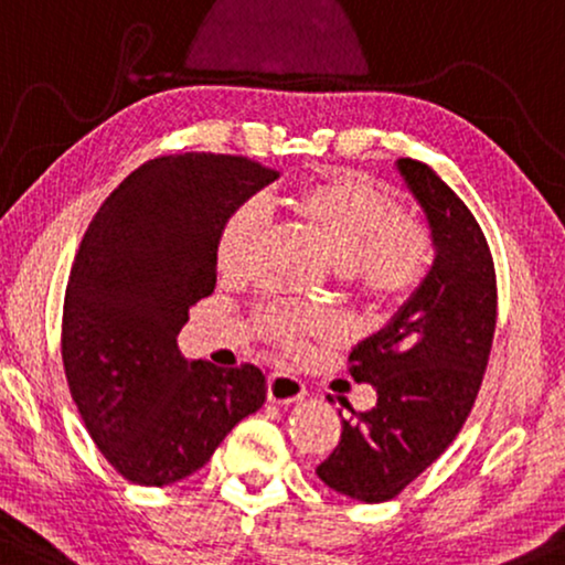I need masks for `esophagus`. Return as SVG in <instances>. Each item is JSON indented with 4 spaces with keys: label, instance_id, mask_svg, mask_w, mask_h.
Wrapping results in <instances>:
<instances>
[{
    "label": "esophagus",
    "instance_id": "esophagus-1",
    "mask_svg": "<svg viewBox=\"0 0 565 565\" xmlns=\"http://www.w3.org/2000/svg\"><path fill=\"white\" fill-rule=\"evenodd\" d=\"M305 397V385L287 372H274L268 377V401L276 405H291Z\"/></svg>",
    "mask_w": 565,
    "mask_h": 565
}]
</instances>
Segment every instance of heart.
I'll return each mask as SVG.
<instances>
[{"label":"heart","instance_id":"1","mask_svg":"<svg viewBox=\"0 0 565 565\" xmlns=\"http://www.w3.org/2000/svg\"><path fill=\"white\" fill-rule=\"evenodd\" d=\"M295 214L310 224L330 260L351 281L380 302L411 295L424 281L431 245L413 224H403L401 204L366 180L333 175L307 183L289 199ZM263 230L258 204H243L227 216L216 237V268L235 276L245 268L255 239ZM268 328L295 343L310 328V320L291 312L268 315Z\"/></svg>","mask_w":565,"mask_h":565}]
</instances>
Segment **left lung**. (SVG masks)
I'll return each instance as SVG.
<instances>
[{"label": "left lung", "mask_w": 565, "mask_h": 565, "mask_svg": "<svg viewBox=\"0 0 565 565\" xmlns=\"http://www.w3.org/2000/svg\"><path fill=\"white\" fill-rule=\"evenodd\" d=\"M395 170L424 214L434 260L387 326L349 356L351 377L377 390V405L343 418L318 476L361 503L393 499L452 445L495 330L493 260L476 216L424 162L405 157Z\"/></svg>", "instance_id": "left-lung-1"}]
</instances>
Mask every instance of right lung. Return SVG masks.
I'll list each match as a JSON object with an SVG mask.
<instances>
[{"instance_id": "right-lung-1", "label": "right lung", "mask_w": 565, "mask_h": 565, "mask_svg": "<svg viewBox=\"0 0 565 565\" xmlns=\"http://www.w3.org/2000/svg\"><path fill=\"white\" fill-rule=\"evenodd\" d=\"M276 178L245 157H157L82 237L64 297L66 382L97 449L131 483L193 476L266 403L258 366L185 359L178 333L216 287L222 224Z\"/></svg>"}]
</instances>
